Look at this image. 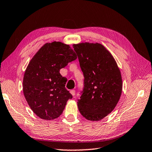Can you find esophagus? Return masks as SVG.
I'll list each match as a JSON object with an SVG mask.
<instances>
[{
    "label": "esophagus",
    "mask_w": 152,
    "mask_h": 152,
    "mask_svg": "<svg viewBox=\"0 0 152 152\" xmlns=\"http://www.w3.org/2000/svg\"><path fill=\"white\" fill-rule=\"evenodd\" d=\"M70 94H71L74 97V96H75V91L74 90H72L71 91H70Z\"/></svg>",
    "instance_id": "34e87169"
}]
</instances>
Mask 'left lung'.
Instances as JSON below:
<instances>
[{"instance_id":"left-lung-1","label":"left lung","mask_w":152,"mask_h":152,"mask_svg":"<svg viewBox=\"0 0 152 152\" xmlns=\"http://www.w3.org/2000/svg\"><path fill=\"white\" fill-rule=\"evenodd\" d=\"M84 77L83 94L77 105L87 120L98 121L115 108L123 89L120 69L115 58L99 43L73 45Z\"/></svg>"}]
</instances>
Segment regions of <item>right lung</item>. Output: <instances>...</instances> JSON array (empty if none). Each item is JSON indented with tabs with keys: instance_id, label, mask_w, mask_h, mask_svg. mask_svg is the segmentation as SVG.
Instances as JSON below:
<instances>
[{
	"instance_id": "add662e5",
	"label": "right lung",
	"mask_w": 152,
	"mask_h": 152,
	"mask_svg": "<svg viewBox=\"0 0 152 152\" xmlns=\"http://www.w3.org/2000/svg\"><path fill=\"white\" fill-rule=\"evenodd\" d=\"M76 58L69 45L54 41L42 46L29 62L23 78V92L30 108L41 119L58 118L72 98L65 88L67 79L59 72Z\"/></svg>"
}]
</instances>
